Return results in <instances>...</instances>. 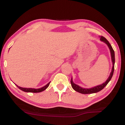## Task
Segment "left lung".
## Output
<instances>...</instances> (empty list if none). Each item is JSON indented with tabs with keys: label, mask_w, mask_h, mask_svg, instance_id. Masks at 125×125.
<instances>
[{
	"label": "left lung",
	"mask_w": 125,
	"mask_h": 125,
	"mask_svg": "<svg viewBox=\"0 0 125 125\" xmlns=\"http://www.w3.org/2000/svg\"><path fill=\"white\" fill-rule=\"evenodd\" d=\"M100 40L102 42H105V43L107 45V47H109V49H110L111 59H112V62L113 64L112 71H111L109 77L107 78L106 81L105 83H102L100 85H97V86H93L90 88H84L79 86V85L76 84V83H73V78L72 77L71 80L72 87L73 89L75 90V91L77 92L78 93H80L82 94H92V93H97V92L101 91V90L103 89L106 86L107 83H109V82L110 81L113 75L114 70V64H115V54H114V51L113 50V49L112 45H110V44L109 43L108 41L106 40V39L105 38V37L103 36H100Z\"/></svg>",
	"instance_id": "8db88e82"
}]
</instances>
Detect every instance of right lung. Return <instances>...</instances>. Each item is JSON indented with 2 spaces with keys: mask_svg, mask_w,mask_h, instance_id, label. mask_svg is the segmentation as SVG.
<instances>
[{
  "mask_svg": "<svg viewBox=\"0 0 125 125\" xmlns=\"http://www.w3.org/2000/svg\"><path fill=\"white\" fill-rule=\"evenodd\" d=\"M51 82H49L47 83V85H45V86H42V88H38V89H35V88H23V87L19 86L18 85L15 84L18 87L19 89H20V90H23V91L25 92H31V93H39V92H42L44 90H45L46 89H47L48 87L49 83H50Z\"/></svg>",
  "mask_w": 125,
  "mask_h": 125,
  "instance_id": "add662e5",
  "label": "right lung"
}]
</instances>
